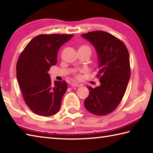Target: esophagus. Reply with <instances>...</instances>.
<instances>
[{
    "label": "esophagus",
    "instance_id": "1",
    "mask_svg": "<svg viewBox=\"0 0 153 153\" xmlns=\"http://www.w3.org/2000/svg\"><path fill=\"white\" fill-rule=\"evenodd\" d=\"M71 86H77V87H79V86H81L82 85L80 84V83H78V82H73L71 83Z\"/></svg>",
    "mask_w": 153,
    "mask_h": 153
}]
</instances>
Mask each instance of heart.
<instances>
[{
  "mask_svg": "<svg viewBox=\"0 0 153 153\" xmlns=\"http://www.w3.org/2000/svg\"><path fill=\"white\" fill-rule=\"evenodd\" d=\"M78 51H81V52H85V53H87L91 55V48L89 47L88 45H82L79 46V48H78Z\"/></svg>",
  "mask_w": 153,
  "mask_h": 153,
  "instance_id": "b5f03b06",
  "label": "heart"
}]
</instances>
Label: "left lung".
I'll list each match as a JSON object with an SVG mask.
<instances>
[{
	"label": "left lung",
	"mask_w": 153,
	"mask_h": 153,
	"mask_svg": "<svg viewBox=\"0 0 153 153\" xmlns=\"http://www.w3.org/2000/svg\"><path fill=\"white\" fill-rule=\"evenodd\" d=\"M81 36L93 45L97 52L100 85L87 86L89 94L85 100L86 110L103 116L113 111L119 105L131 76L130 59L125 44L105 31H93Z\"/></svg>",
	"instance_id": "obj_1"
}]
</instances>
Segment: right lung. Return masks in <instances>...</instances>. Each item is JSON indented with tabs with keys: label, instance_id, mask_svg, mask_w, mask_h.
<instances>
[{
	"label": "right lung",
	"instance_id": "add662e5",
	"mask_svg": "<svg viewBox=\"0 0 153 153\" xmlns=\"http://www.w3.org/2000/svg\"><path fill=\"white\" fill-rule=\"evenodd\" d=\"M73 34H40L26 46L16 63L17 81L25 101L34 113L50 117L60 110L67 83L51 82L48 71L56 64L60 47Z\"/></svg>",
	"mask_w": 153,
	"mask_h": 153
}]
</instances>
